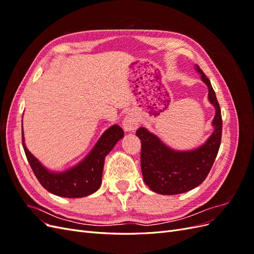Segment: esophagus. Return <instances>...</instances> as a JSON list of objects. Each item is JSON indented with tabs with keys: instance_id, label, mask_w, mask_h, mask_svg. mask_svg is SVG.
<instances>
[{
	"instance_id": "esophagus-1",
	"label": "esophagus",
	"mask_w": 254,
	"mask_h": 254,
	"mask_svg": "<svg viewBox=\"0 0 254 254\" xmlns=\"http://www.w3.org/2000/svg\"><path fill=\"white\" fill-rule=\"evenodd\" d=\"M137 125H139V119L136 118V115L132 112H129L126 117L123 120V128L127 132H132L136 129Z\"/></svg>"
}]
</instances>
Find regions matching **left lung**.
I'll return each mask as SVG.
<instances>
[{
	"instance_id": "8db88e82",
	"label": "left lung",
	"mask_w": 254,
	"mask_h": 254,
	"mask_svg": "<svg viewBox=\"0 0 254 254\" xmlns=\"http://www.w3.org/2000/svg\"><path fill=\"white\" fill-rule=\"evenodd\" d=\"M196 71L209 89V101L215 108L213 133L199 147L179 151L166 146L157 135L140 127L135 134L142 143L141 168L144 182L161 195L186 193L201 184L210 173L219 150L222 120L220 107L212 84L198 65Z\"/></svg>"
}]
</instances>
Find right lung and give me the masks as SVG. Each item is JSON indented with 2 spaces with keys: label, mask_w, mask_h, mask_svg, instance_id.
Listing matches in <instances>:
<instances>
[{
  "label": "right lung",
  "mask_w": 254,
  "mask_h": 254,
  "mask_svg": "<svg viewBox=\"0 0 254 254\" xmlns=\"http://www.w3.org/2000/svg\"><path fill=\"white\" fill-rule=\"evenodd\" d=\"M123 136L124 130L119 125L111 126L99 137L93 149L81 162L61 173L50 172L32 155L25 146L23 131L22 143L28 163L45 190L60 197L80 198L95 193L101 187L105 158Z\"/></svg>",
  "instance_id": "add662e5"
}]
</instances>
